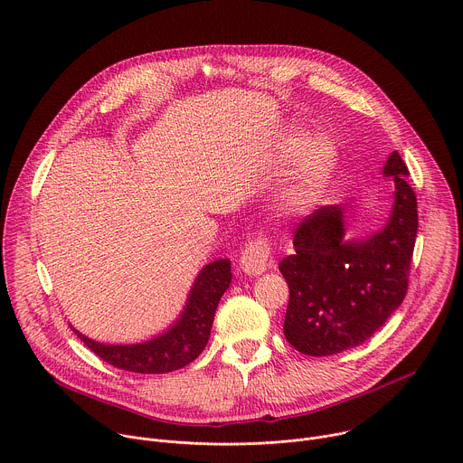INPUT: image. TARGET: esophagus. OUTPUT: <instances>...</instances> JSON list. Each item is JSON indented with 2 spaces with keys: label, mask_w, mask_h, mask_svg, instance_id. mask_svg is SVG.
<instances>
[{
  "label": "esophagus",
  "mask_w": 463,
  "mask_h": 463,
  "mask_svg": "<svg viewBox=\"0 0 463 463\" xmlns=\"http://www.w3.org/2000/svg\"><path fill=\"white\" fill-rule=\"evenodd\" d=\"M240 266L245 275H261L271 268V245L266 238H252L241 250Z\"/></svg>",
  "instance_id": "obj_1"
}]
</instances>
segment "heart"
Here are the masks:
<instances>
[{
	"mask_svg": "<svg viewBox=\"0 0 463 463\" xmlns=\"http://www.w3.org/2000/svg\"><path fill=\"white\" fill-rule=\"evenodd\" d=\"M307 139L300 134L286 141L284 152L288 156H297L306 146ZM337 163V150L334 143L326 137H317L304 152L295 181L288 192L293 205H309L324 192L329 177L334 174Z\"/></svg>",
	"mask_w": 463,
	"mask_h": 463,
	"instance_id": "b5f03b06",
	"label": "heart"
}]
</instances>
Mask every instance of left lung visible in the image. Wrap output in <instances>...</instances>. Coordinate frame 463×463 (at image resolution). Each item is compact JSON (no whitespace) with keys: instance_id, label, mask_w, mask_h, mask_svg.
<instances>
[{"instance_id":"1","label":"left lung","mask_w":463,"mask_h":463,"mask_svg":"<svg viewBox=\"0 0 463 463\" xmlns=\"http://www.w3.org/2000/svg\"><path fill=\"white\" fill-rule=\"evenodd\" d=\"M393 205L379 232L345 240L343 205H326L297 227L295 254L280 261L289 286L284 335L300 354L335 355L368 341L407 295L418 234V202L409 168L392 152Z\"/></svg>"}]
</instances>
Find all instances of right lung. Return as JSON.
Instances as JSON below:
<instances>
[{
	"label": "right lung",
	"instance_id": "obj_1",
	"mask_svg": "<svg viewBox=\"0 0 463 463\" xmlns=\"http://www.w3.org/2000/svg\"><path fill=\"white\" fill-rule=\"evenodd\" d=\"M231 279V260L207 263L197 275L179 318L165 334L145 343L102 345L82 335L73 326L71 329L93 354L115 368L134 373H168L192 363L207 346L216 307Z\"/></svg>",
	"mask_w": 463,
	"mask_h": 463
}]
</instances>
